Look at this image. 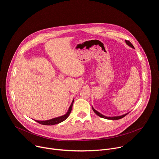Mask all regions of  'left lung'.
<instances>
[{
  "label": "left lung",
  "mask_w": 159,
  "mask_h": 159,
  "mask_svg": "<svg viewBox=\"0 0 159 159\" xmlns=\"http://www.w3.org/2000/svg\"><path fill=\"white\" fill-rule=\"evenodd\" d=\"M125 42H126V44L127 45H128L129 47H130L131 48H133V49H134V47L133 46V44L129 41H127V40H125ZM92 108H93V110L94 111V112L96 113V114L98 115V116H99V117H101V118H104V119H107V120H120V119H121V118H123V117H125V116H126L127 115H128V113H126V114H125V115H121V116H104V115H102L101 113H100L99 112H98V111H96L94 107H93V106H92Z\"/></svg>",
  "instance_id": "obj_1"
}]
</instances>
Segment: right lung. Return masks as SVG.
Returning <instances> with one entry per match:
<instances>
[{"label": "right lung", "mask_w": 159, "mask_h": 159, "mask_svg": "<svg viewBox=\"0 0 159 159\" xmlns=\"http://www.w3.org/2000/svg\"><path fill=\"white\" fill-rule=\"evenodd\" d=\"M74 102V99H73L69 109H68L67 112H66V114H65L64 115L57 117V118H54L48 120H44V121H39V120H35L36 122H38V123H40L41 125H57L58 123H60L61 122H63V121H65L68 117L69 116L72 109V106H73V103Z\"/></svg>", "instance_id": "right-lung-1"}]
</instances>
